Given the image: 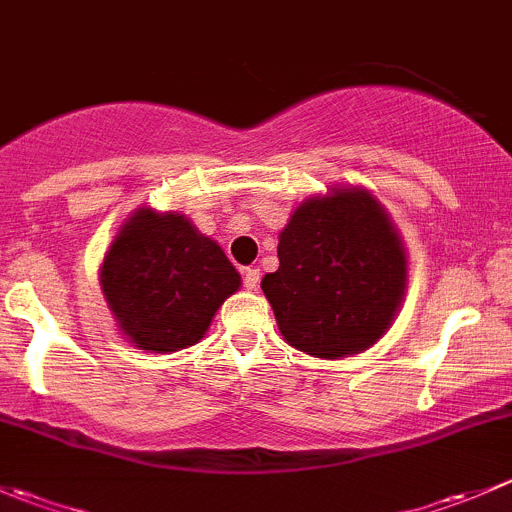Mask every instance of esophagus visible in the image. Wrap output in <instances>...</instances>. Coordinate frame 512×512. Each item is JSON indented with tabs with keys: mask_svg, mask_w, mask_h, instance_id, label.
Returning a JSON list of instances; mask_svg holds the SVG:
<instances>
[{
	"mask_svg": "<svg viewBox=\"0 0 512 512\" xmlns=\"http://www.w3.org/2000/svg\"><path fill=\"white\" fill-rule=\"evenodd\" d=\"M242 282H245L247 289H257V285H260V270L257 267H245L242 270Z\"/></svg>",
	"mask_w": 512,
	"mask_h": 512,
	"instance_id": "34e87169",
	"label": "esophagus"
}]
</instances>
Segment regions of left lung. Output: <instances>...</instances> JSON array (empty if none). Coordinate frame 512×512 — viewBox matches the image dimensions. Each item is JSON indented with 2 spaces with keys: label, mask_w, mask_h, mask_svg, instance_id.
I'll list each match as a JSON object with an SVG mask.
<instances>
[{
  "label": "left lung",
  "mask_w": 512,
  "mask_h": 512,
  "mask_svg": "<svg viewBox=\"0 0 512 512\" xmlns=\"http://www.w3.org/2000/svg\"><path fill=\"white\" fill-rule=\"evenodd\" d=\"M280 270L262 277L282 337L299 352L339 359L391 327L406 287V255L389 215L364 190H334L294 210L280 232Z\"/></svg>",
  "instance_id": "1"
}]
</instances>
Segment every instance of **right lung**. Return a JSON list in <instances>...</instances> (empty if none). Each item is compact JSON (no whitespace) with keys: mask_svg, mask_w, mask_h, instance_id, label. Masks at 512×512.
I'll list each match as a JSON object with an SVG mask.
<instances>
[{"mask_svg":"<svg viewBox=\"0 0 512 512\" xmlns=\"http://www.w3.org/2000/svg\"><path fill=\"white\" fill-rule=\"evenodd\" d=\"M101 285L121 332L165 354L203 339L240 275L183 215L138 210L103 257Z\"/></svg>","mask_w":512,"mask_h":512,"instance_id":"right-lung-1","label":"right lung"}]
</instances>
